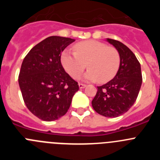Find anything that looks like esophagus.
<instances>
[{"label": "esophagus", "mask_w": 160, "mask_h": 160, "mask_svg": "<svg viewBox=\"0 0 160 160\" xmlns=\"http://www.w3.org/2000/svg\"><path fill=\"white\" fill-rule=\"evenodd\" d=\"M78 87H79V88H80V89H83V88H85V87H87V86H86L85 84H82V83H78Z\"/></svg>", "instance_id": "obj_1"}]
</instances>
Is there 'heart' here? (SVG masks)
<instances>
[{
	"label": "heart",
	"mask_w": 160,
	"mask_h": 160,
	"mask_svg": "<svg viewBox=\"0 0 160 160\" xmlns=\"http://www.w3.org/2000/svg\"><path fill=\"white\" fill-rule=\"evenodd\" d=\"M74 52L66 50L61 61L65 70L73 78H77L87 67L84 79L88 82H109L119 69L120 57L116 49L95 40L84 41L74 46Z\"/></svg>",
	"instance_id": "heart-1"
}]
</instances>
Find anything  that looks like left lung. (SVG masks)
Segmentation results:
<instances>
[{
	"instance_id": "obj_1",
	"label": "left lung",
	"mask_w": 160,
	"mask_h": 160,
	"mask_svg": "<svg viewBox=\"0 0 160 160\" xmlns=\"http://www.w3.org/2000/svg\"><path fill=\"white\" fill-rule=\"evenodd\" d=\"M119 53L120 66L113 79L98 87L92 100L94 111L102 116L115 118L134 105L142 85L140 63L131 49L123 43L107 38Z\"/></svg>"
}]
</instances>
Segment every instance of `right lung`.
I'll use <instances>...</instances> for the list:
<instances>
[{
    "label": "right lung",
    "instance_id": "1",
    "mask_svg": "<svg viewBox=\"0 0 160 160\" xmlns=\"http://www.w3.org/2000/svg\"><path fill=\"white\" fill-rule=\"evenodd\" d=\"M74 39L51 36L32 47L22 62L18 82L32 114L51 122L66 114L79 87L61 63V53Z\"/></svg>",
    "mask_w": 160,
    "mask_h": 160
}]
</instances>
